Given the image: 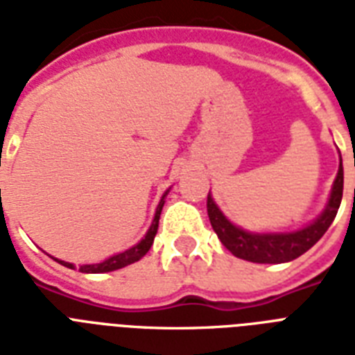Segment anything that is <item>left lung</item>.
<instances>
[{"label":"left lung","mask_w":355,"mask_h":355,"mask_svg":"<svg viewBox=\"0 0 355 355\" xmlns=\"http://www.w3.org/2000/svg\"><path fill=\"white\" fill-rule=\"evenodd\" d=\"M343 182H345V173H343L341 160L324 210L308 225L287 232H250L237 227L223 214L211 193H208V202H206L208 217L217 237L236 258L247 259L252 263H287L309 250L330 228L341 206Z\"/></svg>","instance_id":"left-lung-1"}]
</instances>
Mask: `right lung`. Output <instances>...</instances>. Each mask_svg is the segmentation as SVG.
I'll return each mask as SVG.
<instances>
[{"mask_svg": "<svg viewBox=\"0 0 355 355\" xmlns=\"http://www.w3.org/2000/svg\"><path fill=\"white\" fill-rule=\"evenodd\" d=\"M171 189V188H169ZM169 189L164 191V195L160 197V202L156 206V211H155V217H153V223H150L149 230L145 232V236L141 237V241H138L134 247L127 248V250H123V252L114 254L110 258L103 259L99 263H85V265H79V270L80 272H90V275H99V272H110V270H118L123 269V267H127V265L134 263V261H138L145 256V254L149 252L150 245L155 241V236L158 232V221H160V214H162V208L166 205V197L169 193ZM55 261H58L60 265L64 267H68V269H75L73 263H69V261H62V259H57L53 258Z\"/></svg>", "mask_w": 355, "mask_h": 355, "instance_id": "obj_1", "label": "right lung"}]
</instances>
